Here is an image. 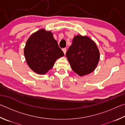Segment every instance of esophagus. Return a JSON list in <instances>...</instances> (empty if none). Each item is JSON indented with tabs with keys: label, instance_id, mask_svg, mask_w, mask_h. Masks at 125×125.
I'll return each mask as SVG.
<instances>
[{
	"label": "esophagus",
	"instance_id": "obj_1",
	"mask_svg": "<svg viewBox=\"0 0 125 125\" xmlns=\"http://www.w3.org/2000/svg\"><path fill=\"white\" fill-rule=\"evenodd\" d=\"M62 50H63V52H64V54H65V53H66V52H67V49H66V48H63Z\"/></svg>",
	"mask_w": 125,
	"mask_h": 125
}]
</instances>
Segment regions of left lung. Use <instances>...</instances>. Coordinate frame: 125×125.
Wrapping results in <instances>:
<instances>
[{
    "instance_id": "8db88e82",
    "label": "left lung",
    "mask_w": 125,
    "mask_h": 125,
    "mask_svg": "<svg viewBox=\"0 0 125 125\" xmlns=\"http://www.w3.org/2000/svg\"><path fill=\"white\" fill-rule=\"evenodd\" d=\"M66 57L73 71L80 76L92 72L100 58L96 44L90 38L78 35L74 37Z\"/></svg>"
}]
</instances>
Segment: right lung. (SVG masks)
<instances>
[{
	"mask_svg": "<svg viewBox=\"0 0 125 125\" xmlns=\"http://www.w3.org/2000/svg\"><path fill=\"white\" fill-rule=\"evenodd\" d=\"M24 55L27 64L35 72L44 74L53 66L55 61L64 56L50 31L41 29L26 42Z\"/></svg>",
	"mask_w": 125,
	"mask_h": 125,
	"instance_id": "add662e5",
	"label": "right lung"
}]
</instances>
